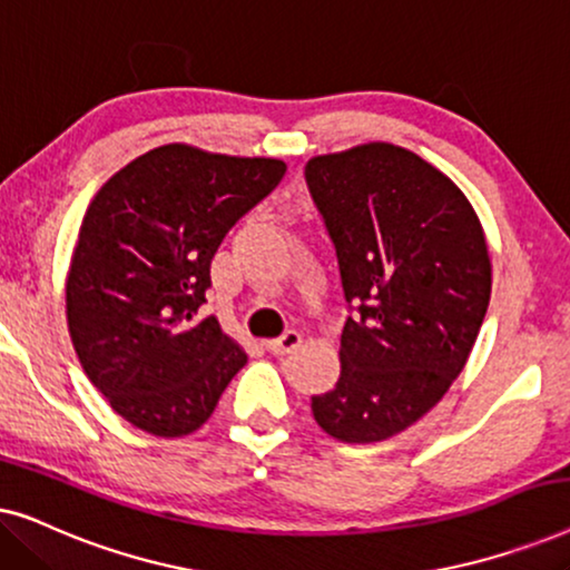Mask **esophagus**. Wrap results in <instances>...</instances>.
Wrapping results in <instances>:
<instances>
[{
  "mask_svg": "<svg viewBox=\"0 0 570 570\" xmlns=\"http://www.w3.org/2000/svg\"><path fill=\"white\" fill-rule=\"evenodd\" d=\"M301 332H295V330H287L283 337H277V340H269L267 342V347H269V353L272 355H287V353H293L295 347L301 345Z\"/></svg>",
  "mask_w": 570,
  "mask_h": 570,
  "instance_id": "obj_1",
  "label": "esophagus"
}]
</instances>
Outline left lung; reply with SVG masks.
<instances>
[{
	"mask_svg": "<svg viewBox=\"0 0 570 570\" xmlns=\"http://www.w3.org/2000/svg\"><path fill=\"white\" fill-rule=\"evenodd\" d=\"M306 184L355 311L337 386L311 410L337 441L392 439L441 402L472 353L493 285L485 233L449 176L389 142L316 155Z\"/></svg>",
	"mask_w": 570,
	"mask_h": 570,
	"instance_id": "left-lung-1",
	"label": "left lung"
}]
</instances>
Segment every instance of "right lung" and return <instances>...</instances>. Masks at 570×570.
<instances>
[{
  "instance_id": "right-lung-1",
  "label": "right lung",
  "mask_w": 570,
  "mask_h": 570,
  "mask_svg": "<svg viewBox=\"0 0 570 570\" xmlns=\"http://www.w3.org/2000/svg\"><path fill=\"white\" fill-rule=\"evenodd\" d=\"M277 158L163 145L92 197L67 275V324L85 373L139 431L207 423L246 353L199 318L225 233L283 181Z\"/></svg>"
}]
</instances>
